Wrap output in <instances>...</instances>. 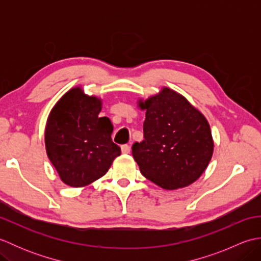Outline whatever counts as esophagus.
<instances>
[{"mask_svg": "<svg viewBox=\"0 0 261 261\" xmlns=\"http://www.w3.org/2000/svg\"><path fill=\"white\" fill-rule=\"evenodd\" d=\"M130 146L129 145H123V146H121V151H122V153H129L130 152Z\"/></svg>", "mask_w": 261, "mask_h": 261, "instance_id": "obj_1", "label": "esophagus"}]
</instances>
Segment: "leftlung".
<instances>
[{
	"label": "left lung",
	"instance_id": "left-lung-1",
	"mask_svg": "<svg viewBox=\"0 0 261 261\" xmlns=\"http://www.w3.org/2000/svg\"><path fill=\"white\" fill-rule=\"evenodd\" d=\"M140 107L146 110L145 139L134 143L132 156L141 174L165 190L192 184L206 169L213 154L206 119L169 88Z\"/></svg>",
	"mask_w": 261,
	"mask_h": 261
}]
</instances>
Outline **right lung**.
Here are the masks:
<instances>
[{
  "label": "right lung",
  "mask_w": 261,
  "mask_h": 261,
  "mask_svg": "<svg viewBox=\"0 0 261 261\" xmlns=\"http://www.w3.org/2000/svg\"><path fill=\"white\" fill-rule=\"evenodd\" d=\"M101 99L71 88L51 110L45 142L48 158L60 178L69 186L82 187L107 174L121 149L112 141L113 125L99 118Z\"/></svg>",
  "instance_id": "right-lung-1"
}]
</instances>
